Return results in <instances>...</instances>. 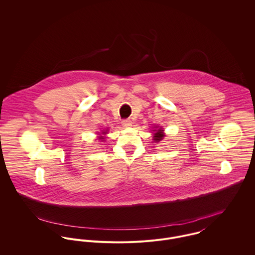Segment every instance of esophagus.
Segmentation results:
<instances>
[{
  "mask_svg": "<svg viewBox=\"0 0 255 255\" xmlns=\"http://www.w3.org/2000/svg\"><path fill=\"white\" fill-rule=\"evenodd\" d=\"M122 125H123L124 128H129V127H131L132 122L130 120H128V119H126V120L122 121Z\"/></svg>",
  "mask_w": 255,
  "mask_h": 255,
  "instance_id": "esophagus-1",
  "label": "esophagus"
}]
</instances>
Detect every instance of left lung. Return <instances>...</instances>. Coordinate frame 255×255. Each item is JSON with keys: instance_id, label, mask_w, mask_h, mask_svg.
<instances>
[{"instance_id": "obj_1", "label": "left lung", "mask_w": 255, "mask_h": 255, "mask_svg": "<svg viewBox=\"0 0 255 255\" xmlns=\"http://www.w3.org/2000/svg\"><path fill=\"white\" fill-rule=\"evenodd\" d=\"M154 141H160V140H162L163 139V137H164V133L162 132V130H161V128H159L158 129V131L156 132V133H154Z\"/></svg>"}]
</instances>
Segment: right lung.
Returning <instances> with one entry per match:
<instances>
[{
    "label": "right lung",
    "mask_w": 255,
    "mask_h": 255,
    "mask_svg": "<svg viewBox=\"0 0 255 255\" xmlns=\"http://www.w3.org/2000/svg\"><path fill=\"white\" fill-rule=\"evenodd\" d=\"M104 133H105V132H104ZM100 139H104V138H103V136H101V138H100Z\"/></svg>",
    "instance_id": "right-lung-1"
}]
</instances>
